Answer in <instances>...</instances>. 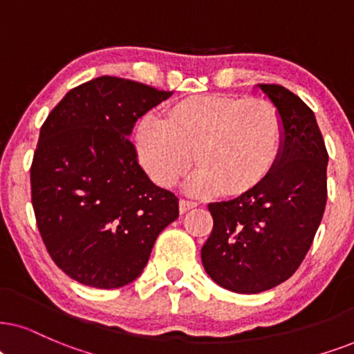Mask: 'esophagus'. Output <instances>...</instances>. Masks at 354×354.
Returning <instances> with one entry per match:
<instances>
[{
	"label": "esophagus",
	"mask_w": 354,
	"mask_h": 354,
	"mask_svg": "<svg viewBox=\"0 0 354 354\" xmlns=\"http://www.w3.org/2000/svg\"><path fill=\"white\" fill-rule=\"evenodd\" d=\"M196 205H198V204L192 203V201L181 199V201H180V212H181V214H185V212H187V210H189V209H194Z\"/></svg>",
	"instance_id": "1"
}]
</instances>
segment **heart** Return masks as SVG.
Here are the masks:
<instances>
[{
  "instance_id": "obj_1",
  "label": "heart",
  "mask_w": 354,
  "mask_h": 354,
  "mask_svg": "<svg viewBox=\"0 0 354 354\" xmlns=\"http://www.w3.org/2000/svg\"><path fill=\"white\" fill-rule=\"evenodd\" d=\"M281 144L279 114L261 97H187L165 119L144 115L136 129L138 162L156 185L173 186L191 168L194 153L199 168L186 183L194 194L253 189L276 165Z\"/></svg>"
}]
</instances>
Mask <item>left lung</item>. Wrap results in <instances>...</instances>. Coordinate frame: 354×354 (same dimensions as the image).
Wrapping results in <instances>:
<instances>
[{
  "label": "left lung",
  "instance_id": "left-lung-1",
  "mask_svg": "<svg viewBox=\"0 0 354 354\" xmlns=\"http://www.w3.org/2000/svg\"><path fill=\"white\" fill-rule=\"evenodd\" d=\"M283 124L277 162L239 198L209 204L212 234L201 250L204 270L223 289L258 294L296 272L326 204V153L312 109L279 84H258Z\"/></svg>",
  "mask_w": 354,
  "mask_h": 354
}]
</instances>
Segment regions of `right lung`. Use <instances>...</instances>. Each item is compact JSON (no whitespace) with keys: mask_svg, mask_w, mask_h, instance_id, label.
<instances>
[{"mask_svg":"<svg viewBox=\"0 0 354 354\" xmlns=\"http://www.w3.org/2000/svg\"><path fill=\"white\" fill-rule=\"evenodd\" d=\"M171 95L100 77L70 89L40 127L30 167L35 221L71 279L97 289L132 283L180 216L176 196L150 181L129 140L137 119Z\"/></svg>","mask_w":354,"mask_h":354,"instance_id":"right-lung-1","label":"right lung"}]
</instances>
